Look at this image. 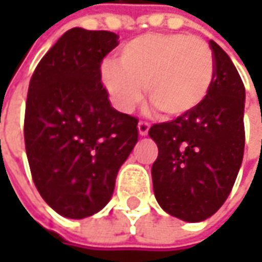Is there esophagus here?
Segmentation results:
<instances>
[{
  "mask_svg": "<svg viewBox=\"0 0 262 262\" xmlns=\"http://www.w3.org/2000/svg\"><path fill=\"white\" fill-rule=\"evenodd\" d=\"M138 133H140V136H147L148 134V129H150V124L146 122V121H140L138 122Z\"/></svg>",
  "mask_w": 262,
  "mask_h": 262,
  "instance_id": "1",
  "label": "esophagus"
}]
</instances>
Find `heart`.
I'll return each instance as SVG.
<instances>
[{"mask_svg": "<svg viewBox=\"0 0 262 262\" xmlns=\"http://www.w3.org/2000/svg\"><path fill=\"white\" fill-rule=\"evenodd\" d=\"M102 80L121 111L129 112L143 97L160 115L176 119L203 105L216 80V59L210 45L186 33H148L126 42L118 66L105 62Z\"/></svg>", "mask_w": 262, "mask_h": 262, "instance_id": "1", "label": "heart"}]
</instances>
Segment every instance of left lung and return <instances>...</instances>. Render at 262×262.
<instances>
[{
    "mask_svg": "<svg viewBox=\"0 0 262 262\" xmlns=\"http://www.w3.org/2000/svg\"><path fill=\"white\" fill-rule=\"evenodd\" d=\"M210 48L216 80L206 102L148 129L159 148L151 166L157 203L185 222L206 220L223 206L244 159L245 87L226 52L213 40Z\"/></svg>",
    "mask_w": 262,
    "mask_h": 262,
    "instance_id": "left-lung-1",
    "label": "left lung"
}]
</instances>
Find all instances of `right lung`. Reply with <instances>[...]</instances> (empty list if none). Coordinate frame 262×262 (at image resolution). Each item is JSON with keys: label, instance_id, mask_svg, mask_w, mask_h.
Instances as JSON below:
<instances>
[{"label": "right lung", "instance_id": "add662e5", "mask_svg": "<svg viewBox=\"0 0 262 262\" xmlns=\"http://www.w3.org/2000/svg\"><path fill=\"white\" fill-rule=\"evenodd\" d=\"M119 36L74 27L30 78L26 155L39 194L58 214L84 219L111 200L116 173L138 140L136 116L115 111L100 64Z\"/></svg>", "mask_w": 262, "mask_h": 262}]
</instances>
